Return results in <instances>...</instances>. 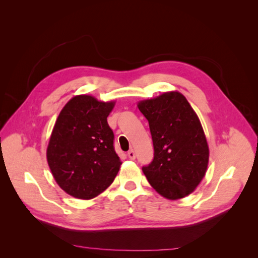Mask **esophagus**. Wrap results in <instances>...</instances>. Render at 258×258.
Masks as SVG:
<instances>
[{"label": "esophagus", "mask_w": 258, "mask_h": 258, "mask_svg": "<svg viewBox=\"0 0 258 258\" xmlns=\"http://www.w3.org/2000/svg\"><path fill=\"white\" fill-rule=\"evenodd\" d=\"M127 155H128V157H129L130 159H136V153H135L134 150H130Z\"/></svg>", "instance_id": "esophagus-1"}]
</instances>
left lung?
<instances>
[{
  "label": "left lung",
  "instance_id": "obj_1",
  "mask_svg": "<svg viewBox=\"0 0 258 258\" xmlns=\"http://www.w3.org/2000/svg\"><path fill=\"white\" fill-rule=\"evenodd\" d=\"M148 120L154 159L142 168L147 181L171 200L191 194L204 178L209 146L197 114L177 91L139 102Z\"/></svg>",
  "mask_w": 258,
  "mask_h": 258
}]
</instances>
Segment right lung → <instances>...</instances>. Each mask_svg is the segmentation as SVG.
Instances as JSON below:
<instances>
[{
	"label": "right lung",
	"instance_id": "add662e5",
	"mask_svg": "<svg viewBox=\"0 0 258 258\" xmlns=\"http://www.w3.org/2000/svg\"><path fill=\"white\" fill-rule=\"evenodd\" d=\"M114 104L76 96L54 123L47 147L48 166L58 185L75 198L97 197L118 173L121 161L106 120Z\"/></svg>",
	"mask_w": 258,
	"mask_h": 258
}]
</instances>
